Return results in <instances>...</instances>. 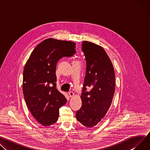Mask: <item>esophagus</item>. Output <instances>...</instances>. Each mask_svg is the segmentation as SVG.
<instances>
[{
  "label": "esophagus",
  "mask_w": 150,
  "mask_h": 150,
  "mask_svg": "<svg viewBox=\"0 0 150 150\" xmlns=\"http://www.w3.org/2000/svg\"><path fill=\"white\" fill-rule=\"evenodd\" d=\"M68 94H69V96L70 97H73V96H74V92H72V91H69V92L68 93Z\"/></svg>",
  "instance_id": "esophagus-1"
}]
</instances>
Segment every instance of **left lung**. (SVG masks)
Listing matches in <instances>:
<instances>
[{
	"mask_svg": "<svg viewBox=\"0 0 150 150\" xmlns=\"http://www.w3.org/2000/svg\"><path fill=\"white\" fill-rule=\"evenodd\" d=\"M82 50L87 62L86 75L81 96L82 106L76 117L83 126L92 127L104 117L112 104L115 75L111 60L102 47L83 41ZM88 87L90 91H86Z\"/></svg>",
	"mask_w": 150,
	"mask_h": 150,
	"instance_id": "1",
	"label": "left lung"
}]
</instances>
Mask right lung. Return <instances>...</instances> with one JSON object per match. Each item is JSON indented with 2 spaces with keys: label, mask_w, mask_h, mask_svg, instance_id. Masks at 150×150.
<instances>
[{
  "label": "right lung",
  "mask_w": 150,
  "mask_h": 150,
  "mask_svg": "<svg viewBox=\"0 0 150 150\" xmlns=\"http://www.w3.org/2000/svg\"><path fill=\"white\" fill-rule=\"evenodd\" d=\"M76 45L70 41L47 38L34 49L23 72V90L28 108L42 125L49 126L59 118V109L67 100L56 88V68L63 57H71Z\"/></svg>",
  "instance_id": "right-lung-1"
}]
</instances>
